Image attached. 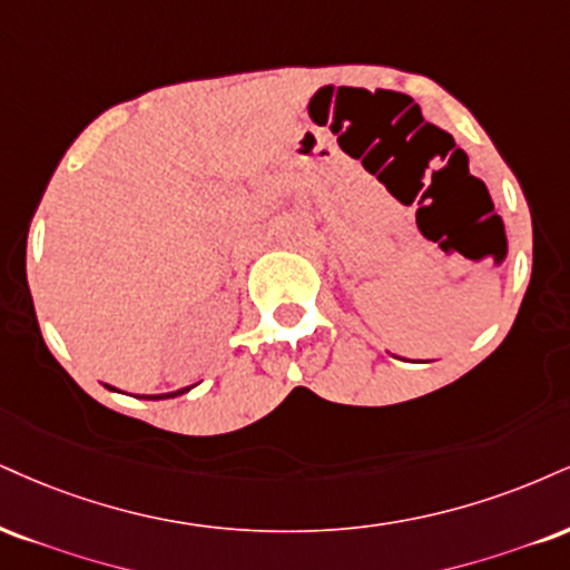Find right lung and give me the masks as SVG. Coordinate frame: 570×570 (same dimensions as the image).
<instances>
[{
    "instance_id": "1",
    "label": "right lung",
    "mask_w": 570,
    "mask_h": 570,
    "mask_svg": "<svg viewBox=\"0 0 570 570\" xmlns=\"http://www.w3.org/2000/svg\"><path fill=\"white\" fill-rule=\"evenodd\" d=\"M111 387V385H108ZM194 387V385H190ZM190 387H183V390H175V393H164V395H142V397H148V401H161V397H177V395H183V393H188ZM111 390H116V387H111Z\"/></svg>"
}]
</instances>
